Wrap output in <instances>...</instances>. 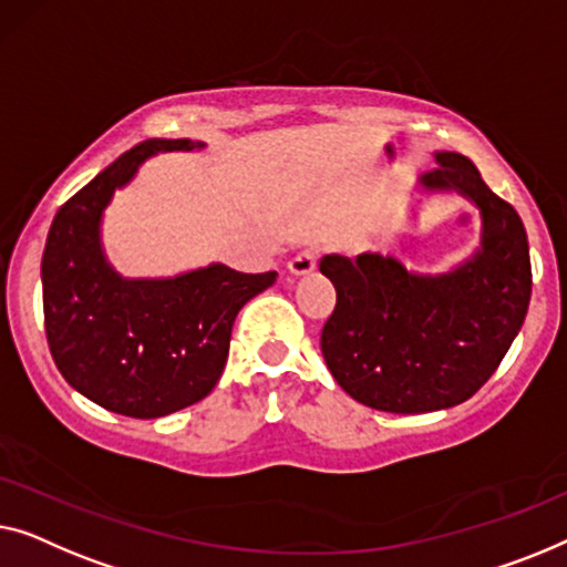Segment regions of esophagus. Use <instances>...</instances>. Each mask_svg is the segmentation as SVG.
<instances>
[{
    "label": "esophagus",
    "mask_w": 567,
    "mask_h": 567,
    "mask_svg": "<svg viewBox=\"0 0 567 567\" xmlns=\"http://www.w3.org/2000/svg\"><path fill=\"white\" fill-rule=\"evenodd\" d=\"M316 261H318V254L313 249H302V251L295 254L290 261H287V269H290V275L302 277V275L313 272Z\"/></svg>",
    "instance_id": "1"
}]
</instances>
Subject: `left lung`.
I'll return each instance as SVG.
<instances>
[{
	"label": "left lung",
	"instance_id": "obj_1",
	"mask_svg": "<svg viewBox=\"0 0 567 567\" xmlns=\"http://www.w3.org/2000/svg\"><path fill=\"white\" fill-rule=\"evenodd\" d=\"M421 174L426 197L460 195L481 215V241L444 272H416L393 254H326L337 287L321 352L354 401L388 413L452 409L496 372L532 295L529 244L519 213L491 193L475 164L436 151Z\"/></svg>",
	"mask_w": 567,
	"mask_h": 567
}]
</instances>
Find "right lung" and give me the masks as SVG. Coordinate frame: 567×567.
I'll use <instances>...</instances> for the list:
<instances>
[{
    "instance_id": "right-lung-1",
    "label": "right lung",
    "mask_w": 567,
    "mask_h": 567,
    "mask_svg": "<svg viewBox=\"0 0 567 567\" xmlns=\"http://www.w3.org/2000/svg\"><path fill=\"white\" fill-rule=\"evenodd\" d=\"M203 148L154 138L125 151L48 230L41 282L53 362L71 388L121 416L158 419L203 401L226 367L238 310L277 280L220 261L172 277H123L107 259L102 220L117 189L151 156Z\"/></svg>"
}]
</instances>
